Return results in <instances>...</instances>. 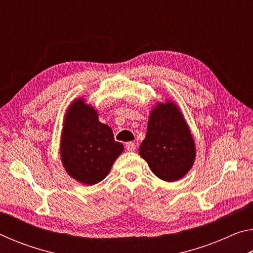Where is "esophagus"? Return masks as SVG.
Instances as JSON below:
<instances>
[{
    "instance_id": "obj_1",
    "label": "esophagus",
    "mask_w": 253,
    "mask_h": 253,
    "mask_svg": "<svg viewBox=\"0 0 253 253\" xmlns=\"http://www.w3.org/2000/svg\"><path fill=\"white\" fill-rule=\"evenodd\" d=\"M135 148H136V145H135V143H132V142H128V143H126V149L128 152H134L135 151Z\"/></svg>"
}]
</instances>
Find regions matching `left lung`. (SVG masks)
Instances as JSON below:
<instances>
[{"label": "left lung", "mask_w": 253, "mask_h": 253, "mask_svg": "<svg viewBox=\"0 0 253 253\" xmlns=\"http://www.w3.org/2000/svg\"><path fill=\"white\" fill-rule=\"evenodd\" d=\"M139 155L152 172L166 182L185 176L196 157L195 142L182 110L173 100L158 101L149 114Z\"/></svg>", "instance_id": "obj_1"}]
</instances>
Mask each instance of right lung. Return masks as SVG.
I'll return each instance as SVG.
<instances>
[{
    "label": "right lung",
    "mask_w": 253,
    "mask_h": 253,
    "mask_svg": "<svg viewBox=\"0 0 253 253\" xmlns=\"http://www.w3.org/2000/svg\"><path fill=\"white\" fill-rule=\"evenodd\" d=\"M123 151L111 128L99 122L95 107L81 97L71 101L60 137V157L70 177L84 185L99 183Z\"/></svg>",
    "instance_id": "add662e5"
}]
</instances>
